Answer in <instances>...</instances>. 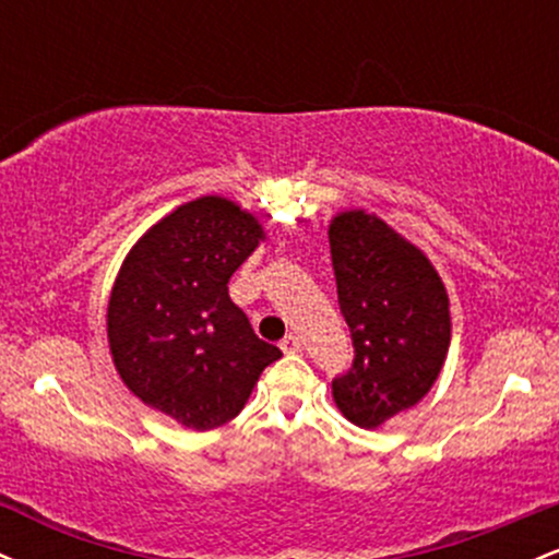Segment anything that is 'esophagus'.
<instances>
[{
  "mask_svg": "<svg viewBox=\"0 0 559 559\" xmlns=\"http://www.w3.org/2000/svg\"><path fill=\"white\" fill-rule=\"evenodd\" d=\"M281 349L286 352V355H294V352H301V342L299 336H294V333H288V336L281 342Z\"/></svg>",
  "mask_w": 559,
  "mask_h": 559,
  "instance_id": "34e87169",
  "label": "esophagus"
}]
</instances>
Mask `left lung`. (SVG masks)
<instances>
[{
  "mask_svg": "<svg viewBox=\"0 0 559 559\" xmlns=\"http://www.w3.org/2000/svg\"><path fill=\"white\" fill-rule=\"evenodd\" d=\"M342 316L355 362L333 378V402L349 423L378 428L415 407L444 368L452 318L433 262L386 221L344 210L329 226Z\"/></svg>",
  "mask_w": 559,
  "mask_h": 559,
  "instance_id": "left-lung-1",
  "label": "left lung"
}]
</instances>
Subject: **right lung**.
<instances>
[{
  "instance_id": "right-lung-1",
  "label": "right lung",
  "mask_w": 559,
  "mask_h": 559,
  "mask_svg": "<svg viewBox=\"0 0 559 559\" xmlns=\"http://www.w3.org/2000/svg\"><path fill=\"white\" fill-rule=\"evenodd\" d=\"M265 241L226 197L181 204L133 243L107 301V342L133 396L191 431L241 413L278 346L254 336L228 278Z\"/></svg>"
}]
</instances>
